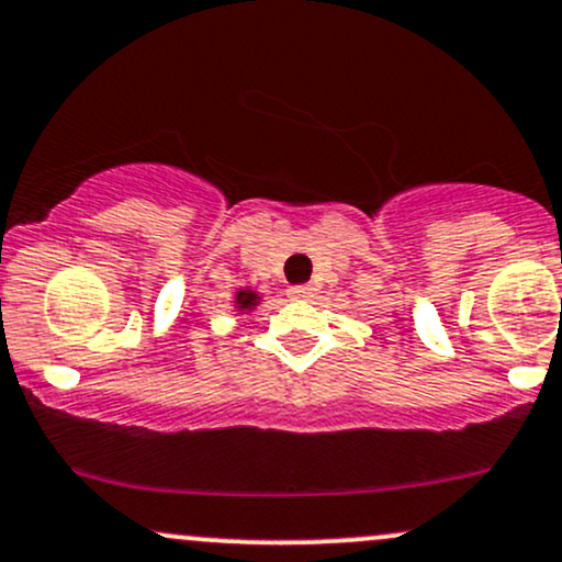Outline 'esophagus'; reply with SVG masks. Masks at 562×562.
Returning <instances> with one entry per match:
<instances>
[{"mask_svg":"<svg viewBox=\"0 0 562 562\" xmlns=\"http://www.w3.org/2000/svg\"><path fill=\"white\" fill-rule=\"evenodd\" d=\"M288 295H291V299H310L312 288L310 285H293V288H288Z\"/></svg>","mask_w":562,"mask_h":562,"instance_id":"obj_1","label":"esophagus"}]
</instances>
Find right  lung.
<instances>
[{"instance_id": "obj_1", "label": "right lung", "mask_w": 562, "mask_h": 562, "mask_svg": "<svg viewBox=\"0 0 562 562\" xmlns=\"http://www.w3.org/2000/svg\"><path fill=\"white\" fill-rule=\"evenodd\" d=\"M258 304H261V295L250 291V288H239V291L234 293V310L237 312H250L256 310Z\"/></svg>"}]
</instances>
